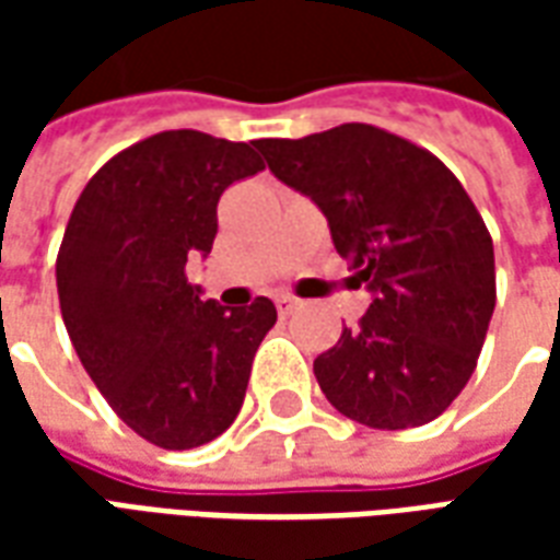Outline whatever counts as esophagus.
Masks as SVG:
<instances>
[{
	"instance_id": "1",
	"label": "esophagus",
	"mask_w": 560,
	"mask_h": 560,
	"mask_svg": "<svg viewBox=\"0 0 560 560\" xmlns=\"http://www.w3.org/2000/svg\"><path fill=\"white\" fill-rule=\"evenodd\" d=\"M276 305H279V315H291L293 308H296V300L293 296H279Z\"/></svg>"
}]
</instances>
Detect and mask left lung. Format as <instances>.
I'll return each mask as SVG.
<instances>
[{"mask_svg": "<svg viewBox=\"0 0 560 560\" xmlns=\"http://www.w3.org/2000/svg\"><path fill=\"white\" fill-rule=\"evenodd\" d=\"M281 183L312 197L372 291L357 327L315 360L329 405L369 429H413L453 405L494 312V248L453 171L365 122L257 140Z\"/></svg>", "mask_w": 560, "mask_h": 560, "instance_id": "obj_1", "label": "left lung"}]
</instances>
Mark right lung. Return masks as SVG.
I'll use <instances>...</instances> for the list:
<instances>
[{"mask_svg": "<svg viewBox=\"0 0 560 560\" xmlns=\"http://www.w3.org/2000/svg\"><path fill=\"white\" fill-rule=\"evenodd\" d=\"M264 171L255 143L161 131L116 152L71 209L56 257L80 363L128 429L191 450L231 429L276 305L200 300L185 264L209 255L224 188Z\"/></svg>", "mask_w": 560, "mask_h": 560, "instance_id": "add662e5", "label": "right lung"}]
</instances>
